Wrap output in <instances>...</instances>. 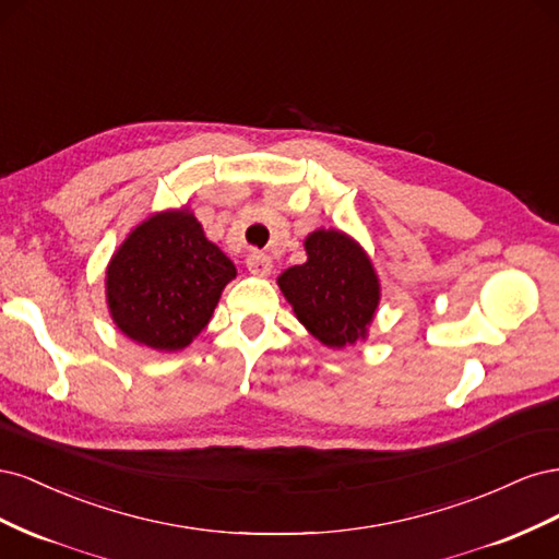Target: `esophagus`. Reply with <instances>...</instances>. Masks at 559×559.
<instances>
[{
  "label": "esophagus",
  "mask_w": 559,
  "mask_h": 559,
  "mask_svg": "<svg viewBox=\"0 0 559 559\" xmlns=\"http://www.w3.org/2000/svg\"><path fill=\"white\" fill-rule=\"evenodd\" d=\"M247 267L251 275L257 277H267L270 270H273V261H270V257H265V253L261 251H253L247 257Z\"/></svg>",
  "instance_id": "esophagus-1"
}]
</instances>
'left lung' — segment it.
I'll return each instance as SVG.
<instances>
[{
    "label": "left lung",
    "instance_id": "left-lung-1",
    "mask_svg": "<svg viewBox=\"0 0 559 559\" xmlns=\"http://www.w3.org/2000/svg\"><path fill=\"white\" fill-rule=\"evenodd\" d=\"M302 247L308 261L286 267L277 277L296 319L331 349L366 341L382 298L380 277L366 249L335 228L308 233Z\"/></svg>",
    "mask_w": 559,
    "mask_h": 559
}]
</instances>
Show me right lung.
Here are the masks:
<instances>
[{
    "instance_id": "1",
    "label": "right lung",
    "mask_w": 559,
    "mask_h": 559,
    "mask_svg": "<svg viewBox=\"0 0 559 559\" xmlns=\"http://www.w3.org/2000/svg\"><path fill=\"white\" fill-rule=\"evenodd\" d=\"M238 270L183 205L148 214L107 265L109 317L132 343L179 352L210 324Z\"/></svg>"
}]
</instances>
